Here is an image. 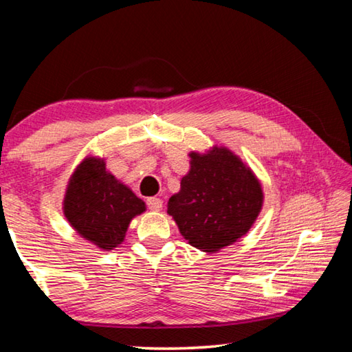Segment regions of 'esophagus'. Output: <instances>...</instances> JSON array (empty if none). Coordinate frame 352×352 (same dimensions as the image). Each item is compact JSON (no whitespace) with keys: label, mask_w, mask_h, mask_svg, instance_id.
Listing matches in <instances>:
<instances>
[{"label":"esophagus","mask_w":352,"mask_h":352,"mask_svg":"<svg viewBox=\"0 0 352 352\" xmlns=\"http://www.w3.org/2000/svg\"><path fill=\"white\" fill-rule=\"evenodd\" d=\"M147 206H148V210H152V211H160V208L163 206V201H162V199L148 197L147 199Z\"/></svg>","instance_id":"34e87169"}]
</instances>
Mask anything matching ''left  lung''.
<instances>
[{"instance_id": "left-lung-1", "label": "left lung", "mask_w": 352, "mask_h": 352, "mask_svg": "<svg viewBox=\"0 0 352 352\" xmlns=\"http://www.w3.org/2000/svg\"><path fill=\"white\" fill-rule=\"evenodd\" d=\"M189 158L190 169L169 199L168 214L189 245L217 253L248 233L262 210L264 192L252 168L228 147L192 151Z\"/></svg>"}]
</instances>
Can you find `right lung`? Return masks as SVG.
<instances>
[{
  "label": "right lung",
  "mask_w": 352,
  "mask_h": 352,
  "mask_svg": "<svg viewBox=\"0 0 352 352\" xmlns=\"http://www.w3.org/2000/svg\"><path fill=\"white\" fill-rule=\"evenodd\" d=\"M144 211V201L107 170L105 158L88 155L69 177L65 217L77 234L104 252L122 243L132 219Z\"/></svg>",
  "instance_id": "1"
}]
</instances>
